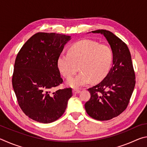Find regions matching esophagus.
Here are the masks:
<instances>
[{
	"label": "esophagus",
	"instance_id": "esophagus-1",
	"mask_svg": "<svg viewBox=\"0 0 147 147\" xmlns=\"http://www.w3.org/2000/svg\"><path fill=\"white\" fill-rule=\"evenodd\" d=\"M73 91L74 94H78L79 93H80V89H74Z\"/></svg>",
	"mask_w": 147,
	"mask_h": 147
}]
</instances>
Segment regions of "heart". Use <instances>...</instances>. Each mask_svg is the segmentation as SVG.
<instances>
[{
    "instance_id": "heart-1",
    "label": "heart",
    "mask_w": 147,
    "mask_h": 147,
    "mask_svg": "<svg viewBox=\"0 0 147 147\" xmlns=\"http://www.w3.org/2000/svg\"><path fill=\"white\" fill-rule=\"evenodd\" d=\"M113 54L110 47L91 40H82L72 45L69 53H62L58 66L63 76L70 80L79 70L82 71L68 85L79 88L90 83L99 82L108 75L113 63Z\"/></svg>"
}]
</instances>
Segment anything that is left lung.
<instances>
[{"label":"left lung","mask_w":147,"mask_h":147,"mask_svg":"<svg viewBox=\"0 0 147 147\" xmlns=\"http://www.w3.org/2000/svg\"><path fill=\"white\" fill-rule=\"evenodd\" d=\"M92 32L105 36L112 50L113 59L112 67L105 78L88 89L91 97L86 102L85 109L91 117L108 121L127 108L136 84L135 71L130 51L124 41L106 30Z\"/></svg>","instance_id":"8db88e82"}]
</instances>
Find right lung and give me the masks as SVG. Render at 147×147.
<instances>
[{"label":"right lung","instance_id":"right-lung-1","mask_svg":"<svg viewBox=\"0 0 147 147\" xmlns=\"http://www.w3.org/2000/svg\"><path fill=\"white\" fill-rule=\"evenodd\" d=\"M71 37L38 32L27 41L17 54L12 86L19 106L26 115L41 123H53L64 113L72 88H53L63 83L58 59Z\"/></svg>","mask_w":147,"mask_h":147}]
</instances>
